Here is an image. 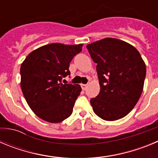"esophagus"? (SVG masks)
Wrapping results in <instances>:
<instances>
[{
  "mask_svg": "<svg viewBox=\"0 0 158 158\" xmlns=\"http://www.w3.org/2000/svg\"><path fill=\"white\" fill-rule=\"evenodd\" d=\"M81 89H82V90H85L86 89H87V85H85V84H81Z\"/></svg>",
  "mask_w": 158,
  "mask_h": 158,
  "instance_id": "obj_1",
  "label": "esophagus"
}]
</instances>
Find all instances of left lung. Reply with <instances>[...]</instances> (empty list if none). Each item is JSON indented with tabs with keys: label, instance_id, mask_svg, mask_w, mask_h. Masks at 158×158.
<instances>
[{
	"label": "left lung",
	"instance_id": "1",
	"mask_svg": "<svg viewBox=\"0 0 158 158\" xmlns=\"http://www.w3.org/2000/svg\"><path fill=\"white\" fill-rule=\"evenodd\" d=\"M100 84V93L90 100L102 119L115 121L126 116L142 95L146 68L135 47L123 40L105 38L86 46Z\"/></svg>",
	"mask_w": 158,
	"mask_h": 158
}]
</instances>
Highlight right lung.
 <instances>
[{"label":"right lung","instance_id":"obj_1","mask_svg":"<svg viewBox=\"0 0 158 158\" xmlns=\"http://www.w3.org/2000/svg\"><path fill=\"white\" fill-rule=\"evenodd\" d=\"M82 46L47 44L31 52L21 64L23 96L32 111L43 120L58 123L72 114L81 88L62 81L70 74L69 63Z\"/></svg>","mask_w":158,"mask_h":158}]
</instances>
